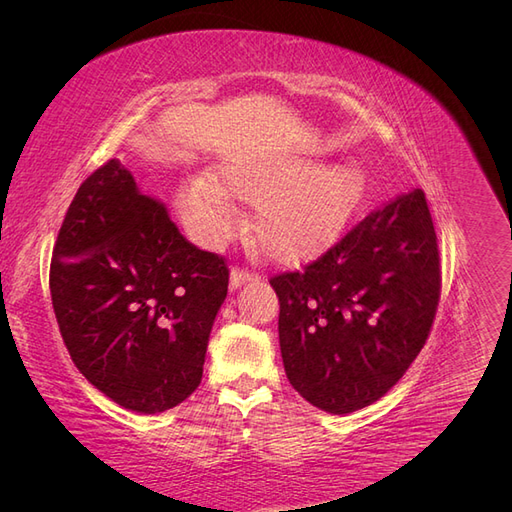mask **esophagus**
Returning <instances> with one entry per match:
<instances>
[{"instance_id":"1","label":"esophagus","mask_w":512,"mask_h":512,"mask_svg":"<svg viewBox=\"0 0 512 512\" xmlns=\"http://www.w3.org/2000/svg\"><path fill=\"white\" fill-rule=\"evenodd\" d=\"M256 273H252L250 269H243V267H232L230 269V288H239L247 282H254L256 280Z\"/></svg>"}]
</instances>
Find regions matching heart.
I'll use <instances>...</instances> for the list:
<instances>
[{"mask_svg": "<svg viewBox=\"0 0 512 512\" xmlns=\"http://www.w3.org/2000/svg\"><path fill=\"white\" fill-rule=\"evenodd\" d=\"M363 190L352 164L316 166L301 158L237 156L198 175L179 192L185 230L203 247H220L241 226L235 198L254 203L252 230L260 250L277 262H297L327 243Z\"/></svg>", "mask_w": 512, "mask_h": 512, "instance_id": "obj_1", "label": "heart"}]
</instances>
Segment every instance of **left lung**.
Here are the masks:
<instances>
[{"mask_svg":"<svg viewBox=\"0 0 512 512\" xmlns=\"http://www.w3.org/2000/svg\"><path fill=\"white\" fill-rule=\"evenodd\" d=\"M290 384L348 414L378 401L425 346L440 301V254L423 190L363 222L301 271L271 277Z\"/></svg>","mask_w":512,"mask_h":512,"instance_id":"8db88e82","label":"left lung"}]
</instances>
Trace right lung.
<instances>
[{
	"label": "right lung",
	"mask_w": 512,
	"mask_h": 512,
	"mask_svg": "<svg viewBox=\"0 0 512 512\" xmlns=\"http://www.w3.org/2000/svg\"><path fill=\"white\" fill-rule=\"evenodd\" d=\"M49 284L74 365L115 404L156 414L196 391L228 267L185 239L119 160L81 183Z\"/></svg>",
	"instance_id": "add662e5"
}]
</instances>
